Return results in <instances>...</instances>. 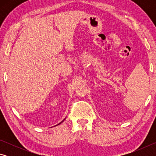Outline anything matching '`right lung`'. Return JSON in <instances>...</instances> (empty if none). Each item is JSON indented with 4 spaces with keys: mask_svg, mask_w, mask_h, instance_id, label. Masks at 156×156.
<instances>
[{
    "mask_svg": "<svg viewBox=\"0 0 156 156\" xmlns=\"http://www.w3.org/2000/svg\"><path fill=\"white\" fill-rule=\"evenodd\" d=\"M60 123H59V124H58V125H60Z\"/></svg>",
    "mask_w": 156,
    "mask_h": 156,
    "instance_id": "1",
    "label": "right lung"
}]
</instances>
